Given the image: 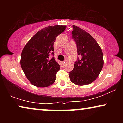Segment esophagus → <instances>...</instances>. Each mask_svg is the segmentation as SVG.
Wrapping results in <instances>:
<instances>
[{
	"instance_id": "esophagus-1",
	"label": "esophagus",
	"mask_w": 123,
	"mask_h": 123,
	"mask_svg": "<svg viewBox=\"0 0 123 123\" xmlns=\"http://www.w3.org/2000/svg\"><path fill=\"white\" fill-rule=\"evenodd\" d=\"M62 64H64L65 61H62Z\"/></svg>"
}]
</instances>
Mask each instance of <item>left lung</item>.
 Instances as JSON below:
<instances>
[{
	"label": "left lung",
	"instance_id": "obj_1",
	"mask_svg": "<svg viewBox=\"0 0 123 123\" xmlns=\"http://www.w3.org/2000/svg\"><path fill=\"white\" fill-rule=\"evenodd\" d=\"M72 34L80 57L77 58L74 68L69 72L70 80L76 85H87L95 81L102 70V50L91 35L79 27L73 25Z\"/></svg>",
	"mask_w": 123,
	"mask_h": 123
}]
</instances>
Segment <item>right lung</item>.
<instances>
[{
    "label": "right lung",
    "mask_w": 123,
    "mask_h": 123,
    "mask_svg": "<svg viewBox=\"0 0 123 123\" xmlns=\"http://www.w3.org/2000/svg\"><path fill=\"white\" fill-rule=\"evenodd\" d=\"M66 26H49L41 29L26 43L22 50L21 66L31 83L37 87H46L55 81L60 66L55 60L54 43Z\"/></svg>",
    "instance_id": "right-lung-1"
}]
</instances>
